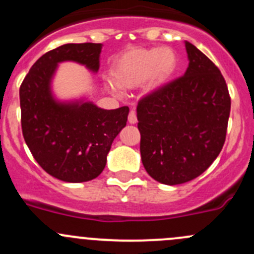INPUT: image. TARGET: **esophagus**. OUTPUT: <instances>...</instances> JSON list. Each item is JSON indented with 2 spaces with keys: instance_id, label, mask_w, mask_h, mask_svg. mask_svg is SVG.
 Masks as SVG:
<instances>
[{
  "instance_id": "obj_1",
  "label": "esophagus",
  "mask_w": 254,
  "mask_h": 254,
  "mask_svg": "<svg viewBox=\"0 0 254 254\" xmlns=\"http://www.w3.org/2000/svg\"><path fill=\"white\" fill-rule=\"evenodd\" d=\"M127 120H129L130 124H136L137 122V118H136V112L134 109H131L129 113V117H127Z\"/></svg>"
}]
</instances>
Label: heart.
I'll return each mask as SVG.
<instances>
[{"instance_id":"obj_1","label":"heart","mask_w":254,"mask_h":254,"mask_svg":"<svg viewBox=\"0 0 254 254\" xmlns=\"http://www.w3.org/2000/svg\"><path fill=\"white\" fill-rule=\"evenodd\" d=\"M177 64L178 59L173 49L135 47L117 56L111 71L115 83L122 88H136L145 82L147 91H155L170 81ZM116 85L108 82L111 91L119 93Z\"/></svg>"}]
</instances>
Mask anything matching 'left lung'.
<instances>
[{
  "mask_svg": "<svg viewBox=\"0 0 254 254\" xmlns=\"http://www.w3.org/2000/svg\"><path fill=\"white\" fill-rule=\"evenodd\" d=\"M189 65L182 77L137 103L140 152L146 172L176 186L200 176L226 139L231 98L219 68L186 42Z\"/></svg>",
  "mask_w": 254,
  "mask_h": 254,
  "instance_id": "obj_1",
  "label": "left lung"
}]
</instances>
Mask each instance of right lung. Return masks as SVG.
<instances>
[{
    "label": "right lung",
    "instance_id": "add662e5",
    "mask_svg": "<svg viewBox=\"0 0 254 254\" xmlns=\"http://www.w3.org/2000/svg\"><path fill=\"white\" fill-rule=\"evenodd\" d=\"M101 51L102 44L96 43L61 45L38 59L20 84L23 137L40 167L60 181L97 178L127 125V107L107 111L87 101L60 102L51 92L59 64L73 61L97 72Z\"/></svg>",
    "mask_w": 254,
    "mask_h": 254
}]
</instances>
